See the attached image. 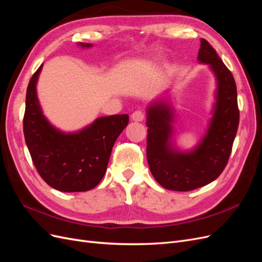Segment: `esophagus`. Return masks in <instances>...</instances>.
Instances as JSON below:
<instances>
[{
	"instance_id": "obj_1",
	"label": "esophagus",
	"mask_w": 262,
	"mask_h": 262,
	"mask_svg": "<svg viewBox=\"0 0 262 262\" xmlns=\"http://www.w3.org/2000/svg\"><path fill=\"white\" fill-rule=\"evenodd\" d=\"M145 118V115L143 112H141V110H137V112H134L132 115H131V119L133 121L136 122H141L143 121Z\"/></svg>"
}]
</instances>
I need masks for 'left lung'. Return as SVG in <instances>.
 Listing matches in <instances>:
<instances>
[{
    "mask_svg": "<svg viewBox=\"0 0 262 262\" xmlns=\"http://www.w3.org/2000/svg\"><path fill=\"white\" fill-rule=\"evenodd\" d=\"M201 64H209L215 77V102L203 138L192 149L181 150L173 137L175 110L169 95L153 100L146 109L149 170L162 187L190 191L215 180L224 170L239 123L235 80L212 46L201 39L198 53Z\"/></svg>",
    "mask_w": 262,
    "mask_h": 262,
    "instance_id": "obj_1",
    "label": "left lung"
}]
</instances>
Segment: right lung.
Returning a JSON list of instances; mask_svg holds the SVG:
<instances>
[{"mask_svg": "<svg viewBox=\"0 0 262 262\" xmlns=\"http://www.w3.org/2000/svg\"><path fill=\"white\" fill-rule=\"evenodd\" d=\"M41 70L42 64L30 78L26 93L24 136L31 160L40 177L53 189L62 192L89 191L104 177L113 146L128 125L129 116L99 117L78 131H61L46 118L37 96Z\"/></svg>", "mask_w": 262, "mask_h": 262, "instance_id": "right-lung-1", "label": "right lung"}]
</instances>
